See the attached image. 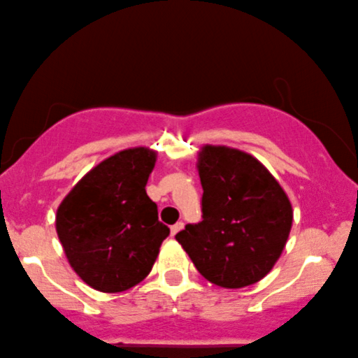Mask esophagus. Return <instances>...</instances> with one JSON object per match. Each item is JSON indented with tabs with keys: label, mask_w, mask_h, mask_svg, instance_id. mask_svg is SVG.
<instances>
[{
	"label": "esophagus",
	"mask_w": 358,
	"mask_h": 358,
	"mask_svg": "<svg viewBox=\"0 0 358 358\" xmlns=\"http://www.w3.org/2000/svg\"><path fill=\"white\" fill-rule=\"evenodd\" d=\"M183 226H185V224H183L182 221H178L176 224H173V226H171V236H175V234L178 233L180 229H183Z\"/></svg>",
	"instance_id": "esophagus-1"
}]
</instances>
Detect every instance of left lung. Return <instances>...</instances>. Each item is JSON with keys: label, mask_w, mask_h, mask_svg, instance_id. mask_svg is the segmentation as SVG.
Wrapping results in <instances>:
<instances>
[{"label": "left lung", "mask_w": 358, "mask_h": 358, "mask_svg": "<svg viewBox=\"0 0 358 358\" xmlns=\"http://www.w3.org/2000/svg\"><path fill=\"white\" fill-rule=\"evenodd\" d=\"M202 221L176 234L202 277L226 289L262 280L287 243L292 207L268 170L238 149L200 152Z\"/></svg>", "instance_id": "obj_1"}]
</instances>
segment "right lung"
Returning <instances> with one entry per match:
<instances>
[{
    "instance_id": "add662e5",
    "label": "right lung",
    "mask_w": 358,
    "mask_h": 358,
    "mask_svg": "<svg viewBox=\"0 0 358 358\" xmlns=\"http://www.w3.org/2000/svg\"><path fill=\"white\" fill-rule=\"evenodd\" d=\"M156 152L125 149L101 161L62 200L56 215L59 241L74 272L100 292H122L151 272L170 227L146 183Z\"/></svg>"
}]
</instances>
